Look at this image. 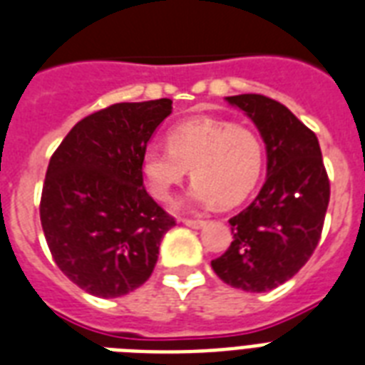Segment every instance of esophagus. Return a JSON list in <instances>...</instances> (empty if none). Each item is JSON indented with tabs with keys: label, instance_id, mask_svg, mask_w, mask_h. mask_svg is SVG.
I'll use <instances>...</instances> for the list:
<instances>
[{
	"label": "esophagus",
	"instance_id": "esophagus-1",
	"mask_svg": "<svg viewBox=\"0 0 365 365\" xmlns=\"http://www.w3.org/2000/svg\"><path fill=\"white\" fill-rule=\"evenodd\" d=\"M183 225H187V227L191 229H200L205 227V220H191V217H185V220H182Z\"/></svg>",
	"mask_w": 365,
	"mask_h": 365
}]
</instances>
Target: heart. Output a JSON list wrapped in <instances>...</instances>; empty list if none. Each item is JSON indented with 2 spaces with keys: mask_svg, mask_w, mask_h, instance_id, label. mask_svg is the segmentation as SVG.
Instances as JSON below:
<instances>
[{
  "mask_svg": "<svg viewBox=\"0 0 365 365\" xmlns=\"http://www.w3.org/2000/svg\"><path fill=\"white\" fill-rule=\"evenodd\" d=\"M187 200L197 206L242 202L263 170V142L252 128L225 119L197 115L174 125L168 148H149L140 160L145 187L157 200L170 199L189 176Z\"/></svg>",
  "mask_w": 365,
  "mask_h": 365,
  "instance_id": "1",
  "label": "heart"
}]
</instances>
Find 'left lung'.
Listing matches in <instances>:
<instances>
[{
	"label": "left lung",
	"instance_id": "8db88e82",
	"mask_svg": "<svg viewBox=\"0 0 365 365\" xmlns=\"http://www.w3.org/2000/svg\"><path fill=\"white\" fill-rule=\"evenodd\" d=\"M244 111L267 149V180L252 205L229 220L233 242L212 261L223 282L269 292L294 277L317 248L329 180L317 134L280 102L261 94L225 98Z\"/></svg>",
	"mask_w": 365,
	"mask_h": 365
}]
</instances>
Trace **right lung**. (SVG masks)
I'll use <instances>...</instances> for the list:
<instances>
[{"label":"right lung","mask_w":365,"mask_h":365,"mask_svg":"<svg viewBox=\"0 0 365 365\" xmlns=\"http://www.w3.org/2000/svg\"><path fill=\"white\" fill-rule=\"evenodd\" d=\"M172 100L123 102L77 123L48 160L41 227L54 263L98 297L140 288L170 217L143 187L140 160Z\"/></svg>","instance_id":"1"}]
</instances>
